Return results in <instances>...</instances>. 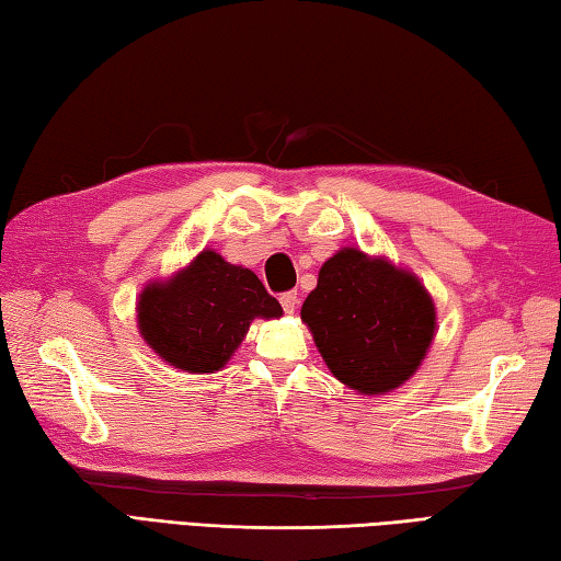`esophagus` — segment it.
Here are the masks:
<instances>
[{
    "instance_id": "obj_1",
    "label": "esophagus",
    "mask_w": 561,
    "mask_h": 561,
    "mask_svg": "<svg viewBox=\"0 0 561 561\" xmlns=\"http://www.w3.org/2000/svg\"><path fill=\"white\" fill-rule=\"evenodd\" d=\"M280 305H283L285 312L293 314L295 310H298V293H283L280 295Z\"/></svg>"
}]
</instances>
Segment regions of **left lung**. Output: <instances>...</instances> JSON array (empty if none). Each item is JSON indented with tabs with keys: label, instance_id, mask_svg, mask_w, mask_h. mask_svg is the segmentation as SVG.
Wrapping results in <instances>:
<instances>
[{
	"label": "left lung",
	"instance_id": "1",
	"mask_svg": "<svg viewBox=\"0 0 561 561\" xmlns=\"http://www.w3.org/2000/svg\"><path fill=\"white\" fill-rule=\"evenodd\" d=\"M300 320L332 376L362 396H386L415 376L437 332L425 283L354 247L322 263Z\"/></svg>",
	"mask_w": 561,
	"mask_h": 561
}]
</instances>
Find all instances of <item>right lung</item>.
<instances>
[{
    "instance_id": "obj_1",
    "label": "right lung",
    "mask_w": 561,
    "mask_h": 561,
    "mask_svg": "<svg viewBox=\"0 0 561 561\" xmlns=\"http://www.w3.org/2000/svg\"><path fill=\"white\" fill-rule=\"evenodd\" d=\"M283 308L253 271L203 249L171 278L144 285L136 327L149 348L185 374H215L244 342L253 320H278Z\"/></svg>"
}]
</instances>
